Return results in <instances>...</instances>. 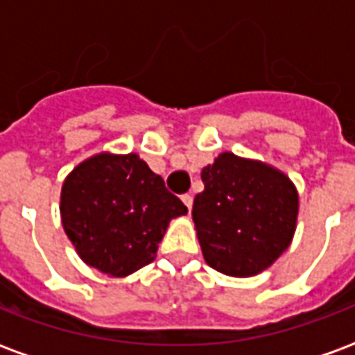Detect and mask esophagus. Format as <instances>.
<instances>
[{
    "label": "esophagus",
    "instance_id": "1",
    "mask_svg": "<svg viewBox=\"0 0 355 355\" xmlns=\"http://www.w3.org/2000/svg\"><path fill=\"white\" fill-rule=\"evenodd\" d=\"M182 201H184V205L188 207V211H190V209H192V203H193V196L192 193H184V196H182Z\"/></svg>",
    "mask_w": 355,
    "mask_h": 355
}]
</instances>
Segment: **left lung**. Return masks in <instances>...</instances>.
<instances>
[{"mask_svg": "<svg viewBox=\"0 0 355 355\" xmlns=\"http://www.w3.org/2000/svg\"><path fill=\"white\" fill-rule=\"evenodd\" d=\"M201 178L192 216L205 262L238 277L266 270L295 234V186L279 171L230 152L203 167Z\"/></svg>", "mask_w": 355, "mask_h": 355, "instance_id": "left-lung-1", "label": "left lung"}]
</instances>
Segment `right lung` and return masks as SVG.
<instances>
[{
  "label": "right lung",
  "instance_id": "right-lung-1",
  "mask_svg": "<svg viewBox=\"0 0 355 355\" xmlns=\"http://www.w3.org/2000/svg\"><path fill=\"white\" fill-rule=\"evenodd\" d=\"M188 207L137 154H98L68 175L60 193L66 236L89 266L129 275L155 259L171 218Z\"/></svg>",
  "mask_w": 355,
  "mask_h": 355
}]
</instances>
